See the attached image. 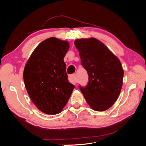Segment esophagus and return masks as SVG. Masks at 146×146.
Masks as SVG:
<instances>
[{"mask_svg":"<svg viewBox=\"0 0 146 146\" xmlns=\"http://www.w3.org/2000/svg\"><path fill=\"white\" fill-rule=\"evenodd\" d=\"M69 81L72 83H77V80L76 79V74H70L69 76Z\"/></svg>","mask_w":146,"mask_h":146,"instance_id":"esophagus-1","label":"esophagus"}]
</instances>
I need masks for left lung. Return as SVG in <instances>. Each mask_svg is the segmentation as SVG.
Here are the masks:
<instances>
[{
  "mask_svg": "<svg viewBox=\"0 0 146 146\" xmlns=\"http://www.w3.org/2000/svg\"><path fill=\"white\" fill-rule=\"evenodd\" d=\"M74 44L88 74L87 85L79 88L91 108L107 110L116 101L122 89L123 70L120 61L95 38L76 39Z\"/></svg>",
  "mask_w": 146,
  "mask_h": 146,
  "instance_id": "1",
  "label": "left lung"
}]
</instances>
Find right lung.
Masks as SVG:
<instances>
[{
  "mask_svg": "<svg viewBox=\"0 0 146 146\" xmlns=\"http://www.w3.org/2000/svg\"><path fill=\"white\" fill-rule=\"evenodd\" d=\"M69 47L67 41L48 38L36 47L25 64L26 90L33 104L46 114L59 113L75 88L68 81L63 60Z\"/></svg>",
  "mask_w": 146,
  "mask_h": 146,
  "instance_id": "right-lung-1",
  "label": "right lung"
}]
</instances>
